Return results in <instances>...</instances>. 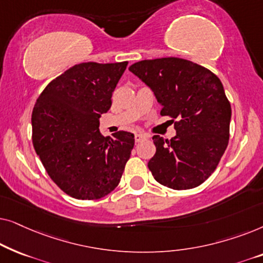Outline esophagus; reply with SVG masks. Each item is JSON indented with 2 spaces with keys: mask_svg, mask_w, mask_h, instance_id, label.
<instances>
[{
  "mask_svg": "<svg viewBox=\"0 0 263 263\" xmlns=\"http://www.w3.org/2000/svg\"><path fill=\"white\" fill-rule=\"evenodd\" d=\"M147 136L145 134H135V141L136 142H141L142 140H145Z\"/></svg>",
  "mask_w": 263,
  "mask_h": 263,
  "instance_id": "1",
  "label": "esophagus"
}]
</instances>
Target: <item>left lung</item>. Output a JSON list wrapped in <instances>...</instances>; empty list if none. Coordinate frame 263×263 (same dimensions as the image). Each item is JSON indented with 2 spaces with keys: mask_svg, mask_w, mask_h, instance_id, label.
I'll use <instances>...</instances> for the list:
<instances>
[{
  "mask_svg": "<svg viewBox=\"0 0 263 263\" xmlns=\"http://www.w3.org/2000/svg\"><path fill=\"white\" fill-rule=\"evenodd\" d=\"M129 70L148 86L161 116L175 122L176 136H153L156 154L148 168L160 184L175 190L202 184L218 166L230 138L231 105L217 75L177 57L145 60Z\"/></svg>",
  "mask_w": 263,
  "mask_h": 263,
  "instance_id": "obj_1",
  "label": "left lung"
}]
</instances>
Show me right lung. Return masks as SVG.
<instances>
[{
  "mask_svg": "<svg viewBox=\"0 0 263 263\" xmlns=\"http://www.w3.org/2000/svg\"><path fill=\"white\" fill-rule=\"evenodd\" d=\"M128 62L80 63L46 86L32 112V141L50 178L79 200L104 197L118 185L134 134L99 132V117Z\"/></svg>",
  "mask_w": 263,
  "mask_h": 263,
  "instance_id": "add662e5",
  "label": "right lung"
}]
</instances>
